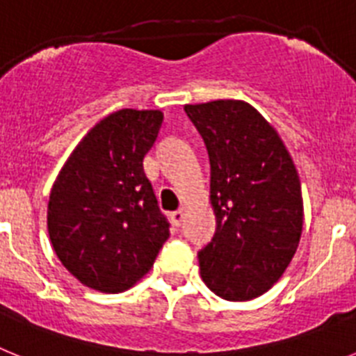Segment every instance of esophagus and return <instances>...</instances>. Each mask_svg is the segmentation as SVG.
Listing matches in <instances>:
<instances>
[{
  "instance_id": "34e87169",
  "label": "esophagus",
  "mask_w": 356,
  "mask_h": 356,
  "mask_svg": "<svg viewBox=\"0 0 356 356\" xmlns=\"http://www.w3.org/2000/svg\"><path fill=\"white\" fill-rule=\"evenodd\" d=\"M184 217H185V209H184V207L176 210V212L171 213V219H172V222H175L176 226H180L181 222H184Z\"/></svg>"
}]
</instances>
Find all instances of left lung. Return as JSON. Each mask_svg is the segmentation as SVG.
Wrapping results in <instances>:
<instances>
[{
    "label": "left lung",
    "instance_id": "obj_1",
    "mask_svg": "<svg viewBox=\"0 0 356 356\" xmlns=\"http://www.w3.org/2000/svg\"><path fill=\"white\" fill-rule=\"evenodd\" d=\"M210 159L216 234L197 253L207 287L248 301L282 278L303 229L300 176L278 131L241 99L185 105Z\"/></svg>",
    "mask_w": 356,
    "mask_h": 356
}]
</instances>
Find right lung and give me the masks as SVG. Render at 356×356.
I'll list each match as a JSON object with an SVG mask.
<instances>
[{"mask_svg":"<svg viewBox=\"0 0 356 356\" xmlns=\"http://www.w3.org/2000/svg\"><path fill=\"white\" fill-rule=\"evenodd\" d=\"M160 110L122 108L90 128L56 176L48 234L62 266L85 287H134L169 238L144 156L162 127Z\"/></svg>","mask_w":356,"mask_h":356,"instance_id":"obj_1","label":"right lung"}]
</instances>
